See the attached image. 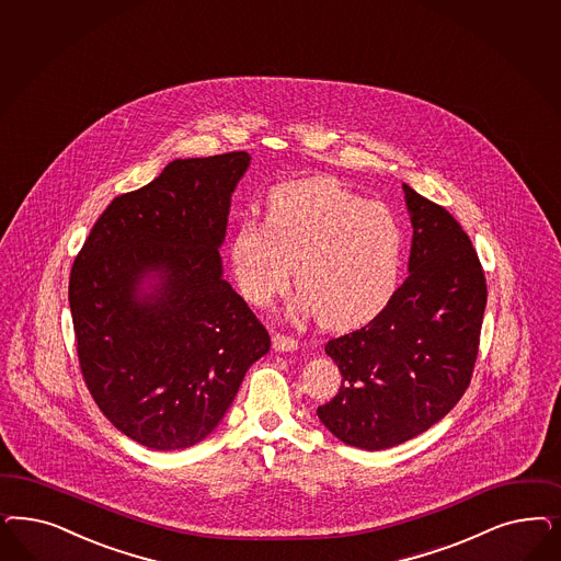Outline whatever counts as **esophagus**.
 <instances>
[{
    "label": "esophagus",
    "mask_w": 561,
    "mask_h": 561,
    "mask_svg": "<svg viewBox=\"0 0 561 561\" xmlns=\"http://www.w3.org/2000/svg\"><path fill=\"white\" fill-rule=\"evenodd\" d=\"M272 346H274V351H278V353H293V351L299 348V343H297V339L287 336V334H274Z\"/></svg>",
    "instance_id": "1"
}]
</instances>
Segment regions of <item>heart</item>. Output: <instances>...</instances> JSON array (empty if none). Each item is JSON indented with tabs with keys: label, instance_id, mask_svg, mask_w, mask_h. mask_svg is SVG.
I'll use <instances>...</instances> for the list:
<instances>
[{
	"label": "heart",
	"instance_id": "1",
	"mask_svg": "<svg viewBox=\"0 0 561 561\" xmlns=\"http://www.w3.org/2000/svg\"><path fill=\"white\" fill-rule=\"evenodd\" d=\"M402 231L394 213L339 181H293L266 199V222L243 220L231 262L243 295L266 306L295 266L301 301L325 328L371 320L397 287Z\"/></svg>",
	"mask_w": 561,
	"mask_h": 561
}]
</instances>
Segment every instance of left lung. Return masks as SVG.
Wrapping results in <instances>:
<instances>
[{
    "instance_id": "obj_1",
    "label": "left lung",
    "mask_w": 561,
    "mask_h": 561,
    "mask_svg": "<svg viewBox=\"0 0 561 561\" xmlns=\"http://www.w3.org/2000/svg\"><path fill=\"white\" fill-rule=\"evenodd\" d=\"M402 190L413 225L409 276L369 324L325 344L343 383L318 416L363 450L398 446L453 411L474 371L488 304L485 272L458 220Z\"/></svg>"
}]
</instances>
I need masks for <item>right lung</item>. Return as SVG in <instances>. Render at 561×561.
<instances>
[{
    "mask_svg": "<svg viewBox=\"0 0 561 561\" xmlns=\"http://www.w3.org/2000/svg\"><path fill=\"white\" fill-rule=\"evenodd\" d=\"M250 154L178 159L113 199L70 272L76 351L96 407L152 450L202 442L271 336L222 278L218 248ZM152 279L142 294L141 280Z\"/></svg>",
    "mask_w": 561,
    "mask_h": 561,
    "instance_id": "right-lung-1",
    "label": "right lung"
}]
</instances>
